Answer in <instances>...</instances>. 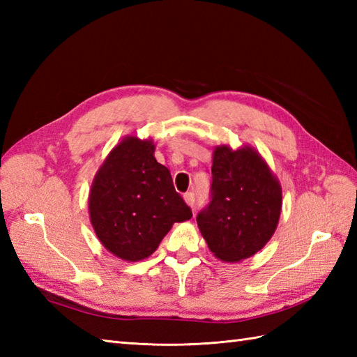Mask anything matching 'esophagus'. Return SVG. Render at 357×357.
<instances>
[{
    "label": "esophagus",
    "mask_w": 357,
    "mask_h": 357,
    "mask_svg": "<svg viewBox=\"0 0 357 357\" xmlns=\"http://www.w3.org/2000/svg\"><path fill=\"white\" fill-rule=\"evenodd\" d=\"M184 199H185V202H187L188 206H190L192 208L195 207V193H193V192H187V193L184 195Z\"/></svg>",
    "instance_id": "obj_1"
}]
</instances>
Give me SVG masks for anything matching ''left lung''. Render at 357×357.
<instances>
[{
	"label": "left lung",
	"mask_w": 357,
	"mask_h": 357,
	"mask_svg": "<svg viewBox=\"0 0 357 357\" xmlns=\"http://www.w3.org/2000/svg\"><path fill=\"white\" fill-rule=\"evenodd\" d=\"M210 202L198 216L199 230L216 257L238 262L253 256L275 233L282 190L268 165L244 147H218L211 165Z\"/></svg>",
	"instance_id": "obj_1"
}]
</instances>
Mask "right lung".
<instances>
[{
  "label": "right lung",
  "instance_id": "obj_1",
  "mask_svg": "<svg viewBox=\"0 0 357 357\" xmlns=\"http://www.w3.org/2000/svg\"><path fill=\"white\" fill-rule=\"evenodd\" d=\"M155 146L130 136L110 151L89 196L90 221L98 239L124 261L155 252L174 222L192 210L173 187L170 170L159 164Z\"/></svg>",
  "mask_w": 357,
  "mask_h": 357
}]
</instances>
